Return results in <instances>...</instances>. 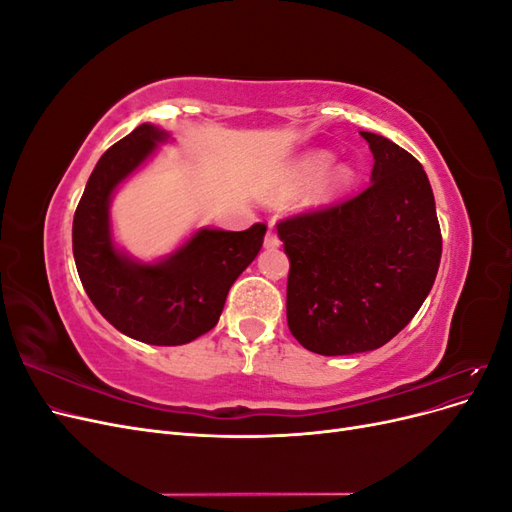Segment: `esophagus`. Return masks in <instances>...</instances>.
Instances as JSON below:
<instances>
[{"instance_id":"obj_1","label":"esophagus","mask_w":512,"mask_h":512,"mask_svg":"<svg viewBox=\"0 0 512 512\" xmlns=\"http://www.w3.org/2000/svg\"><path fill=\"white\" fill-rule=\"evenodd\" d=\"M280 237H277V232L269 226V230H267V235H265V247H269V250H275V247H280Z\"/></svg>"}]
</instances>
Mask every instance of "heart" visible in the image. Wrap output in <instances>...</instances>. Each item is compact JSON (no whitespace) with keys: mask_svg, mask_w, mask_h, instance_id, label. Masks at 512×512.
I'll return each instance as SVG.
<instances>
[{"mask_svg":"<svg viewBox=\"0 0 512 512\" xmlns=\"http://www.w3.org/2000/svg\"><path fill=\"white\" fill-rule=\"evenodd\" d=\"M333 156L329 151H309L299 160L290 162L280 175L275 177L269 198L290 200L299 196L312 182L314 203H329V200L342 196L354 183V170L346 164L331 166Z\"/></svg>","mask_w":512,"mask_h":512,"instance_id":"heart-1","label":"heart"}]
</instances>
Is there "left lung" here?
I'll return each mask as SVG.
<instances>
[{
  "label": "left lung",
  "mask_w": 512,
  "mask_h": 512,
  "mask_svg": "<svg viewBox=\"0 0 512 512\" xmlns=\"http://www.w3.org/2000/svg\"><path fill=\"white\" fill-rule=\"evenodd\" d=\"M361 136L374 153L369 188L277 224L290 258L288 329L324 356L391 342L427 299L442 256L421 162L380 134Z\"/></svg>",
  "instance_id": "1"
}]
</instances>
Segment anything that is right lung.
<instances>
[{"mask_svg":"<svg viewBox=\"0 0 512 512\" xmlns=\"http://www.w3.org/2000/svg\"><path fill=\"white\" fill-rule=\"evenodd\" d=\"M166 138L143 123L104 151L74 211L72 252L87 297L117 331L153 346H181L218 324L226 294L258 256L267 226L200 228L156 265L121 254L108 224L111 196Z\"/></svg>","mask_w":512,"mask_h":512,"instance_id":"right-lung-1","label":"right lung"}]
</instances>
